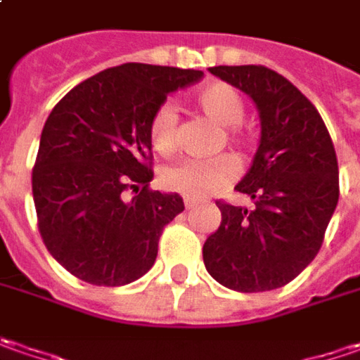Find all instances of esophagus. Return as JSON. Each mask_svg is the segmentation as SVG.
<instances>
[{"label":"esophagus","instance_id":"1","mask_svg":"<svg viewBox=\"0 0 360 360\" xmlns=\"http://www.w3.org/2000/svg\"><path fill=\"white\" fill-rule=\"evenodd\" d=\"M183 205H185V209L189 211V209H195V207H197V201H193V199H185Z\"/></svg>","mask_w":360,"mask_h":360}]
</instances>
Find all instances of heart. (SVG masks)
I'll return each mask as SVG.
<instances>
[{
  "label": "heart",
  "instance_id": "obj_1",
  "mask_svg": "<svg viewBox=\"0 0 360 360\" xmlns=\"http://www.w3.org/2000/svg\"><path fill=\"white\" fill-rule=\"evenodd\" d=\"M195 103L209 119L223 127L221 143L227 141L239 151L249 149V137L239 123L245 117V101L241 94L229 83H209L195 95ZM177 111L169 101L157 105L147 121V137L159 155H171L177 147ZM237 173V165L231 155L211 159H185L161 171L163 187L179 193L187 199H205L227 187Z\"/></svg>",
  "mask_w": 360,
  "mask_h": 360
}]
</instances>
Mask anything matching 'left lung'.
<instances>
[{
	"label": "left lung",
	"instance_id": "left-lung-1",
	"mask_svg": "<svg viewBox=\"0 0 360 360\" xmlns=\"http://www.w3.org/2000/svg\"><path fill=\"white\" fill-rule=\"evenodd\" d=\"M209 71L253 99L261 143L235 187L255 205L217 201L221 225L203 245L205 266L233 291H273L291 283L323 245L339 201L337 153L316 107L281 73L265 65Z\"/></svg>",
	"mask_w": 360,
	"mask_h": 360
}]
</instances>
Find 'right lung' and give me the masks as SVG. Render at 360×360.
I'll return each instance as SVG.
<instances>
[{
	"instance_id": "obj_1",
	"label": "right lung",
	"mask_w": 360,
	"mask_h": 360,
	"mask_svg": "<svg viewBox=\"0 0 360 360\" xmlns=\"http://www.w3.org/2000/svg\"><path fill=\"white\" fill-rule=\"evenodd\" d=\"M201 77L195 69L123 63L81 81L49 113L33 203L47 251L73 277L121 287L153 266L161 233L185 205L177 193L149 187L147 121L171 91Z\"/></svg>"
}]
</instances>
